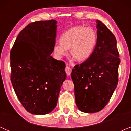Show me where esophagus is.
<instances>
[{
    "label": "esophagus",
    "mask_w": 131,
    "mask_h": 131,
    "mask_svg": "<svg viewBox=\"0 0 131 131\" xmlns=\"http://www.w3.org/2000/svg\"><path fill=\"white\" fill-rule=\"evenodd\" d=\"M65 70H66V74L67 75V76H70L71 73V70H72V69H71V68H70L69 66H66V69H65Z\"/></svg>",
    "instance_id": "obj_1"
}]
</instances>
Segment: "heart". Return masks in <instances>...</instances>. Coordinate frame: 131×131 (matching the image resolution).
I'll use <instances>...</instances> for the list:
<instances>
[{"mask_svg":"<svg viewBox=\"0 0 131 131\" xmlns=\"http://www.w3.org/2000/svg\"><path fill=\"white\" fill-rule=\"evenodd\" d=\"M97 40L98 35L94 28L76 26L62 34L60 43L55 45L53 52L61 57L67 55V50L70 49L71 57L79 62H83L92 56Z\"/></svg>","mask_w":131,"mask_h":131,"instance_id":"obj_1","label":"heart"}]
</instances>
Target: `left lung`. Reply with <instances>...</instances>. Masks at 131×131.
<instances>
[{
  "label": "left lung",
  "mask_w": 131,
  "mask_h": 131,
  "mask_svg": "<svg viewBox=\"0 0 131 131\" xmlns=\"http://www.w3.org/2000/svg\"><path fill=\"white\" fill-rule=\"evenodd\" d=\"M98 40L90 58L75 66L71 76L76 105L82 112H98L110 101L118 83L121 62L114 35L96 21Z\"/></svg>",
  "instance_id": "left-lung-1"
}]
</instances>
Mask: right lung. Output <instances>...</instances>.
Returning a JSON list of instances; mask_svg holds the SVG:
<instances>
[{"instance_id": "add662e5", "label": "right lung", "mask_w": 131, "mask_h": 131, "mask_svg": "<svg viewBox=\"0 0 131 131\" xmlns=\"http://www.w3.org/2000/svg\"><path fill=\"white\" fill-rule=\"evenodd\" d=\"M57 21L30 23L16 39L10 54V80L16 95L30 113L43 115L55 108L66 79V64L53 51Z\"/></svg>"}]
</instances>
